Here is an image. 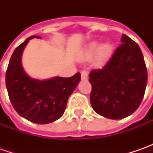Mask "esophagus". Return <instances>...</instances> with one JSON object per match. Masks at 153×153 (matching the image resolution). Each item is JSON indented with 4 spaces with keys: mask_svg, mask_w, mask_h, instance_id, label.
I'll return each instance as SVG.
<instances>
[{
    "mask_svg": "<svg viewBox=\"0 0 153 153\" xmlns=\"http://www.w3.org/2000/svg\"><path fill=\"white\" fill-rule=\"evenodd\" d=\"M81 77H82V80L88 79V71H82V73H81Z\"/></svg>",
    "mask_w": 153,
    "mask_h": 153,
    "instance_id": "esophagus-1",
    "label": "esophagus"
}]
</instances>
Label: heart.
<instances>
[{"mask_svg":"<svg viewBox=\"0 0 153 153\" xmlns=\"http://www.w3.org/2000/svg\"><path fill=\"white\" fill-rule=\"evenodd\" d=\"M112 52L113 45L111 42H106L100 44L99 42L94 41L87 46L82 58L85 60H89L94 56V54H96L94 59V65L97 67H101L110 59Z\"/></svg>","mask_w":153,"mask_h":153,"instance_id":"obj_1","label":"heart"}]
</instances>
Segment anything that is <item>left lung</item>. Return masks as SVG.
I'll return each mask as SVG.
<instances>
[{
	"mask_svg": "<svg viewBox=\"0 0 153 153\" xmlns=\"http://www.w3.org/2000/svg\"><path fill=\"white\" fill-rule=\"evenodd\" d=\"M121 43L102 70L89 74L92 107L110 119L133 114L143 100L147 83V71L139 45L124 34Z\"/></svg>",
	"mask_w": 153,
	"mask_h": 153,
	"instance_id": "8db88e82",
	"label": "left lung"
}]
</instances>
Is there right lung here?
<instances>
[{
	"label": "right lung",
	"instance_id": "obj_1",
	"mask_svg": "<svg viewBox=\"0 0 153 153\" xmlns=\"http://www.w3.org/2000/svg\"><path fill=\"white\" fill-rule=\"evenodd\" d=\"M33 36L13 52L6 72V86L11 103L22 117L38 124H47L60 118L67 100L81 80V74L71 77L55 76L39 80L30 77L22 65V54Z\"/></svg>",
	"mask_w": 153,
	"mask_h": 153
}]
</instances>
